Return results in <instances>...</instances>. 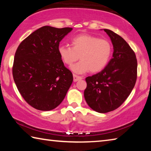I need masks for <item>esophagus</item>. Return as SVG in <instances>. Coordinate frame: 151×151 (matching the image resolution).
<instances>
[{
  "mask_svg": "<svg viewBox=\"0 0 151 151\" xmlns=\"http://www.w3.org/2000/svg\"><path fill=\"white\" fill-rule=\"evenodd\" d=\"M81 79H83V77H81L80 76H77L76 75H73V81L74 82H77L78 81H80Z\"/></svg>",
  "mask_w": 151,
  "mask_h": 151,
  "instance_id": "obj_1",
  "label": "esophagus"
}]
</instances>
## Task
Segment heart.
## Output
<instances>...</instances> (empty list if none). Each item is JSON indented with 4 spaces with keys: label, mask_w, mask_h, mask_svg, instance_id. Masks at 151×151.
I'll use <instances>...</instances> for the list:
<instances>
[{
    "label": "heart",
    "mask_w": 151,
    "mask_h": 151,
    "mask_svg": "<svg viewBox=\"0 0 151 151\" xmlns=\"http://www.w3.org/2000/svg\"><path fill=\"white\" fill-rule=\"evenodd\" d=\"M70 43L71 47L60 45L58 53L63 63L69 66L80 58L81 61L70 67L73 72L83 74L91 70V73H98L106 67L112 50L108 40L81 34L72 39Z\"/></svg>",
    "instance_id": "1"
}]
</instances>
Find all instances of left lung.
<instances>
[{"label":"left lung","mask_w":151,"mask_h":151,"mask_svg":"<svg viewBox=\"0 0 151 151\" xmlns=\"http://www.w3.org/2000/svg\"><path fill=\"white\" fill-rule=\"evenodd\" d=\"M111 39L113 54L100 73L86 78L84 92L88 105L96 112L114 111L131 94L137 81V60L129 44L113 31L104 29Z\"/></svg>","instance_id":"1"}]
</instances>
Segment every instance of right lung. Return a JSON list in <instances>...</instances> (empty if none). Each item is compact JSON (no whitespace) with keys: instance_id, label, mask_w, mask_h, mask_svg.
Instances as JSON below:
<instances>
[{"instance_id":"right-lung-1","label":"right lung","mask_w":151,"mask_h":151,"mask_svg":"<svg viewBox=\"0 0 151 151\" xmlns=\"http://www.w3.org/2000/svg\"><path fill=\"white\" fill-rule=\"evenodd\" d=\"M72 30L42 27L17 48L12 75L19 93L33 108L43 111L55 109L72 85L73 74L58 53L59 42Z\"/></svg>"}]
</instances>
